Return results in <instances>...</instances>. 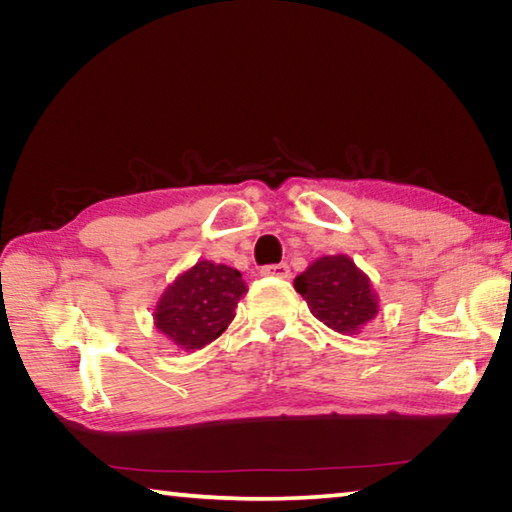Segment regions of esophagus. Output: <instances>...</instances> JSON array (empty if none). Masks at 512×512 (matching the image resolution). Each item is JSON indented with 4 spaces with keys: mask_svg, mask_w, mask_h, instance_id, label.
Segmentation results:
<instances>
[{
    "mask_svg": "<svg viewBox=\"0 0 512 512\" xmlns=\"http://www.w3.org/2000/svg\"><path fill=\"white\" fill-rule=\"evenodd\" d=\"M259 273H262L264 278H289L291 271L287 264H266Z\"/></svg>",
    "mask_w": 512,
    "mask_h": 512,
    "instance_id": "34e87169",
    "label": "esophagus"
}]
</instances>
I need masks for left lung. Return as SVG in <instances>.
I'll use <instances>...</instances> for the list:
<instances>
[{"label":"left lung","mask_w":512,"mask_h":512,"mask_svg":"<svg viewBox=\"0 0 512 512\" xmlns=\"http://www.w3.org/2000/svg\"><path fill=\"white\" fill-rule=\"evenodd\" d=\"M294 287L316 319L337 332H358L378 312L369 278L346 255L316 259Z\"/></svg>","instance_id":"obj_1"}]
</instances>
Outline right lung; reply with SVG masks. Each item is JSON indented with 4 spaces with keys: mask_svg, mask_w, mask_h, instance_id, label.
<instances>
[{
    "mask_svg": "<svg viewBox=\"0 0 512 512\" xmlns=\"http://www.w3.org/2000/svg\"><path fill=\"white\" fill-rule=\"evenodd\" d=\"M246 291L237 269L198 262L164 291L154 321L177 346L196 351L230 326L234 307Z\"/></svg>",
    "mask_w": 512,
    "mask_h": 512,
    "instance_id": "obj_1",
    "label": "right lung"
}]
</instances>
